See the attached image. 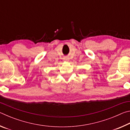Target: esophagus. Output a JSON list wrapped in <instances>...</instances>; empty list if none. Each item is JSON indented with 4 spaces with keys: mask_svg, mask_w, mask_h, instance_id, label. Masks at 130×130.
I'll return each instance as SVG.
<instances>
[{
    "mask_svg": "<svg viewBox=\"0 0 130 130\" xmlns=\"http://www.w3.org/2000/svg\"><path fill=\"white\" fill-rule=\"evenodd\" d=\"M63 60L65 61H69V58H63Z\"/></svg>",
    "mask_w": 130,
    "mask_h": 130,
    "instance_id": "esophagus-1",
    "label": "esophagus"
}]
</instances>
